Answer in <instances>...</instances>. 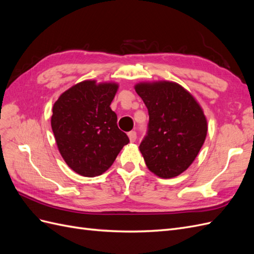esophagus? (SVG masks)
<instances>
[{
	"label": "esophagus",
	"mask_w": 254,
	"mask_h": 254,
	"mask_svg": "<svg viewBox=\"0 0 254 254\" xmlns=\"http://www.w3.org/2000/svg\"><path fill=\"white\" fill-rule=\"evenodd\" d=\"M128 137H129V141L133 143L136 140V132L135 131H130L128 132Z\"/></svg>",
	"instance_id": "obj_1"
}]
</instances>
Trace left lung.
Returning <instances> with one entry per match:
<instances>
[{
  "label": "left lung",
  "mask_w": 254,
  "mask_h": 254,
  "mask_svg": "<svg viewBox=\"0 0 254 254\" xmlns=\"http://www.w3.org/2000/svg\"><path fill=\"white\" fill-rule=\"evenodd\" d=\"M135 92L148 109L147 135L140 144L146 166L170 179L186 172L201 149L207 122L200 105L179 83L139 82Z\"/></svg>",
  "instance_id": "8db88e82"
}]
</instances>
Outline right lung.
Returning <instances> with one entry per match:
<instances>
[{
    "instance_id": "right-lung-1",
    "label": "right lung",
    "mask_w": 254,
    "mask_h": 254,
    "mask_svg": "<svg viewBox=\"0 0 254 254\" xmlns=\"http://www.w3.org/2000/svg\"><path fill=\"white\" fill-rule=\"evenodd\" d=\"M118 89L117 82L83 80L64 92L54 104L51 125L57 147L75 173L84 177L102 175L129 143L110 108Z\"/></svg>"
}]
</instances>
